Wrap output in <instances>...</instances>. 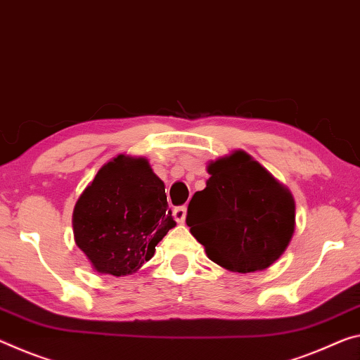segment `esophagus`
I'll return each mask as SVG.
<instances>
[{
    "instance_id": "1",
    "label": "esophagus",
    "mask_w": 360,
    "mask_h": 360,
    "mask_svg": "<svg viewBox=\"0 0 360 360\" xmlns=\"http://www.w3.org/2000/svg\"><path fill=\"white\" fill-rule=\"evenodd\" d=\"M186 214H187V208L186 207H176L173 210V216L178 222H184L186 221Z\"/></svg>"
}]
</instances>
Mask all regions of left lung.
I'll return each mask as SVG.
<instances>
[{
    "label": "left lung",
    "instance_id": "8db88e82",
    "mask_svg": "<svg viewBox=\"0 0 360 360\" xmlns=\"http://www.w3.org/2000/svg\"><path fill=\"white\" fill-rule=\"evenodd\" d=\"M186 222L211 261L236 272L269 267L295 231V200L269 171L242 150L210 163Z\"/></svg>",
    "mask_w": 360,
    "mask_h": 360
}]
</instances>
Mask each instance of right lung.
<instances>
[{"instance_id": "obj_1", "label": "right lung", "mask_w": 360, "mask_h": 360, "mask_svg": "<svg viewBox=\"0 0 360 360\" xmlns=\"http://www.w3.org/2000/svg\"><path fill=\"white\" fill-rule=\"evenodd\" d=\"M176 222L163 181L146 158L118 155L102 167L73 210V236L94 269L127 276L149 261Z\"/></svg>"}]
</instances>
